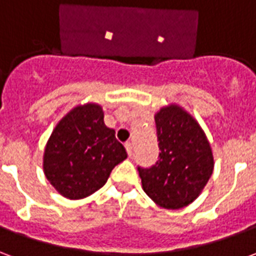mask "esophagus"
Wrapping results in <instances>:
<instances>
[{"instance_id":"esophagus-1","label":"esophagus","mask_w":256,"mask_h":256,"mask_svg":"<svg viewBox=\"0 0 256 256\" xmlns=\"http://www.w3.org/2000/svg\"><path fill=\"white\" fill-rule=\"evenodd\" d=\"M124 148L128 150V156H132V154H133V145H132V142H126V144H124Z\"/></svg>"}]
</instances>
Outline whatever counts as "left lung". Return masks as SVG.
I'll return each mask as SVG.
<instances>
[{
	"instance_id": "obj_1",
	"label": "left lung",
	"mask_w": 256,
	"mask_h": 256,
	"mask_svg": "<svg viewBox=\"0 0 256 256\" xmlns=\"http://www.w3.org/2000/svg\"><path fill=\"white\" fill-rule=\"evenodd\" d=\"M155 123L160 154L152 167H138L142 189L163 208H184L198 198L212 174L211 145L198 120L178 104L160 108Z\"/></svg>"
}]
</instances>
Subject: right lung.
I'll return each instance as SVG.
<instances>
[{"instance_id": "obj_1", "label": "right lung", "mask_w": 256, "mask_h": 256, "mask_svg": "<svg viewBox=\"0 0 256 256\" xmlns=\"http://www.w3.org/2000/svg\"><path fill=\"white\" fill-rule=\"evenodd\" d=\"M126 158L115 130L104 123L102 106L86 102L53 128L44 152V172L62 196L78 200L102 188L112 168Z\"/></svg>"}]
</instances>
